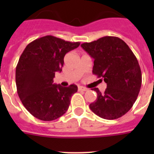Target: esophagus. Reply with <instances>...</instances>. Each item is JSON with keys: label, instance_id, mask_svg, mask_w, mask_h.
<instances>
[{"label": "esophagus", "instance_id": "1", "mask_svg": "<svg viewBox=\"0 0 154 154\" xmlns=\"http://www.w3.org/2000/svg\"><path fill=\"white\" fill-rule=\"evenodd\" d=\"M87 88L85 87H83V86H78V90L79 91H87Z\"/></svg>", "mask_w": 154, "mask_h": 154}]
</instances>
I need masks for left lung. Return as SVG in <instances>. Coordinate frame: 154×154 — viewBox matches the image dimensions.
Masks as SVG:
<instances>
[{
    "label": "left lung",
    "instance_id": "1",
    "mask_svg": "<svg viewBox=\"0 0 154 154\" xmlns=\"http://www.w3.org/2000/svg\"><path fill=\"white\" fill-rule=\"evenodd\" d=\"M94 59L93 73L107 84L104 94L98 88L97 97L89 105L101 118L113 120L125 115L134 105L141 86V71L137 59L124 41L117 37H103L81 45Z\"/></svg>",
    "mask_w": 154,
    "mask_h": 154
}]
</instances>
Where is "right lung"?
<instances>
[{
  "mask_svg": "<svg viewBox=\"0 0 154 154\" xmlns=\"http://www.w3.org/2000/svg\"><path fill=\"white\" fill-rule=\"evenodd\" d=\"M80 42H65L51 35L28 45L16 68L18 96L25 109L42 121H53L69 109L76 85L53 84L56 72H61L64 57Z\"/></svg>",
  "mask_w": 154,
  "mask_h": 154,
  "instance_id": "right-lung-1",
  "label": "right lung"
}]
</instances>
